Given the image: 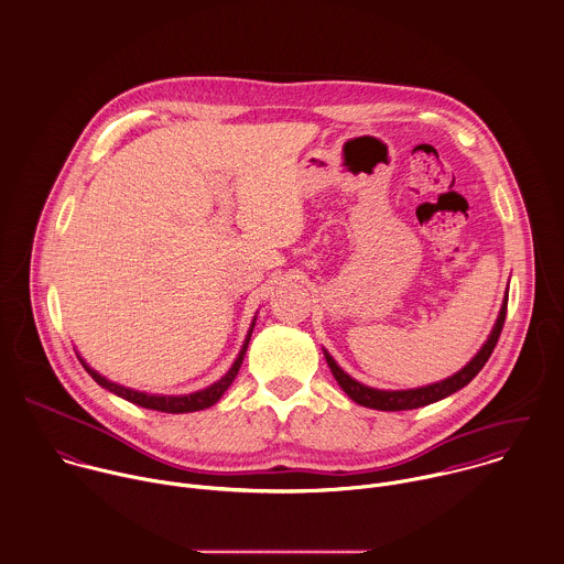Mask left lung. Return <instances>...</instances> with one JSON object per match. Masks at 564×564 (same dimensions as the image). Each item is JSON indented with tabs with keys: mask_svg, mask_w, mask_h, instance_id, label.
<instances>
[{
	"mask_svg": "<svg viewBox=\"0 0 564 564\" xmlns=\"http://www.w3.org/2000/svg\"><path fill=\"white\" fill-rule=\"evenodd\" d=\"M506 314H508V294L503 299L497 325H495L490 338L486 340V345L481 347V351L459 373H455V376H451V378H446L442 382L422 387V389H409V391H380V389H371V387H365V384L356 382L351 376H347L327 351H325V360H327L336 382L340 384V389L356 404L367 406V409H376V411H411V409H420V406L440 402V400L453 395L455 391L464 389L484 369V365L488 362V358L492 356V351H495V347L499 343V336H501L503 325H506Z\"/></svg>",
	"mask_w": 564,
	"mask_h": 564,
	"instance_id": "obj_1",
	"label": "left lung"
}]
</instances>
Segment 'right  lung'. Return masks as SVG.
<instances>
[{
    "instance_id": "1",
    "label": "right lung",
    "mask_w": 564,
    "mask_h": 564,
    "mask_svg": "<svg viewBox=\"0 0 564 564\" xmlns=\"http://www.w3.org/2000/svg\"><path fill=\"white\" fill-rule=\"evenodd\" d=\"M254 321H257V318H254ZM252 327H254V323L250 325V332H248V336H246V343H243V347H241V351H239L235 365L230 367V371H228L221 380H217L215 384H210V387H206V389H202V391H197V393H188V395H149V393H140V391L120 387V384H116V382H109L107 378H102L100 373H96L89 365H85V360H80V362H83L85 371H87L102 389L111 391L113 395H118V398H122V400H127V402H131V404H138V406H142V409H151V411H162V413H193V411H202V409L213 406V404L226 393V389L232 384V380L237 378V373H239V369H241V362H243V356H246L250 336H252Z\"/></svg>"
}]
</instances>
